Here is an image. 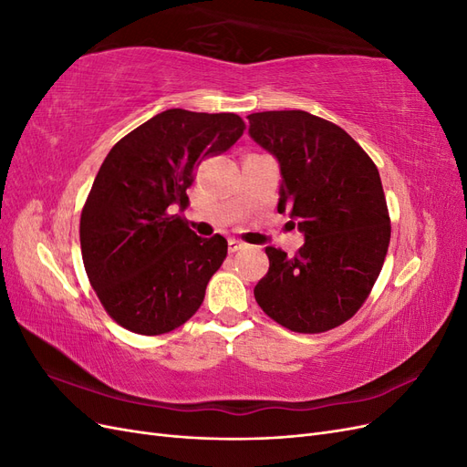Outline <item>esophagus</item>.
I'll list each match as a JSON object with an SVG mask.
<instances>
[{"mask_svg":"<svg viewBox=\"0 0 467 467\" xmlns=\"http://www.w3.org/2000/svg\"><path fill=\"white\" fill-rule=\"evenodd\" d=\"M244 247H245V244L237 242V239H230V242H228V251H230V253H235V251L244 249Z\"/></svg>","mask_w":467,"mask_h":467,"instance_id":"34e87169","label":"esophagus"}]
</instances>
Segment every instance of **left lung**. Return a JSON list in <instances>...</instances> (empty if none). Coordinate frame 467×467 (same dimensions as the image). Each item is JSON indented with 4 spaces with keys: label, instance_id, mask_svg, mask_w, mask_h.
I'll list each match as a JSON object with an SVG mask.
<instances>
[{
    "label": "left lung",
    "instance_id": "left-lung-1",
    "mask_svg": "<svg viewBox=\"0 0 467 467\" xmlns=\"http://www.w3.org/2000/svg\"><path fill=\"white\" fill-rule=\"evenodd\" d=\"M249 134L278 160V212L306 242L294 257L266 247L255 286L263 312L296 333H323L355 316L384 265L391 225L378 167L341 126L306 110L253 112Z\"/></svg>",
    "mask_w": 467,
    "mask_h": 467
}]
</instances>
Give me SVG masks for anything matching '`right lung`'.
Wrapping results in <instances>:
<instances>
[{"mask_svg":"<svg viewBox=\"0 0 467 467\" xmlns=\"http://www.w3.org/2000/svg\"><path fill=\"white\" fill-rule=\"evenodd\" d=\"M244 130L234 112L169 109L109 151L81 210L79 242L97 298L124 329L163 335L201 307L228 242L199 237L177 210L189 204L194 169Z\"/></svg>","mask_w":467,"mask_h":467,"instance_id":"right-lung-1","label":"right lung"}]
</instances>
